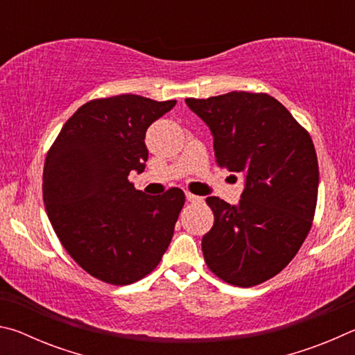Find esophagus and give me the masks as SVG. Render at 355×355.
<instances>
[{
    "label": "esophagus",
    "instance_id": "obj_1",
    "mask_svg": "<svg viewBox=\"0 0 355 355\" xmlns=\"http://www.w3.org/2000/svg\"><path fill=\"white\" fill-rule=\"evenodd\" d=\"M186 199H188V202H192V203H197V202H202L203 200L202 197L191 194V192H186Z\"/></svg>",
    "mask_w": 355,
    "mask_h": 355
}]
</instances>
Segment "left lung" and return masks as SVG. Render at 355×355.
<instances>
[{"label":"left lung","mask_w":355,"mask_h":355,"mask_svg":"<svg viewBox=\"0 0 355 355\" xmlns=\"http://www.w3.org/2000/svg\"><path fill=\"white\" fill-rule=\"evenodd\" d=\"M184 101L211 131L218 166L244 180L236 205L207 199L214 225L202 238L203 257L227 284H261L293 260L310 232L320 183L313 142L268 94Z\"/></svg>","instance_id":"left-lung-1"}]
</instances>
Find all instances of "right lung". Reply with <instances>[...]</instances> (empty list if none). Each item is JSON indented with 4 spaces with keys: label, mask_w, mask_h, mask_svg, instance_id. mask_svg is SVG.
Returning a JSON list of instances; mask_svg holds the SVG:
<instances>
[{
    "label": "right lung",
    "mask_w": 355,
    "mask_h": 355,
    "mask_svg": "<svg viewBox=\"0 0 355 355\" xmlns=\"http://www.w3.org/2000/svg\"><path fill=\"white\" fill-rule=\"evenodd\" d=\"M122 94L78 107L46 155L44 203L70 257L94 277L128 285L158 266L184 192L147 196L128 182L146 169L147 128L175 106Z\"/></svg>",
    "instance_id": "1"
}]
</instances>
